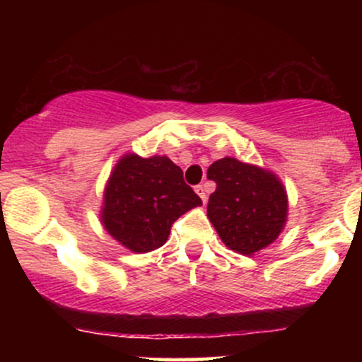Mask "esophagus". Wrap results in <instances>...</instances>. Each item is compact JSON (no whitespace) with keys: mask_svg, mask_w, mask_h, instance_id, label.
Wrapping results in <instances>:
<instances>
[{"mask_svg":"<svg viewBox=\"0 0 362 362\" xmlns=\"http://www.w3.org/2000/svg\"><path fill=\"white\" fill-rule=\"evenodd\" d=\"M195 192L199 194V197L202 199V202L207 201V190H206V185H197L195 187Z\"/></svg>","mask_w":362,"mask_h":362,"instance_id":"obj_1","label":"esophagus"}]
</instances>
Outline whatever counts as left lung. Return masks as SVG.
I'll return each instance as SVG.
<instances>
[{
	"label": "left lung",
	"instance_id": "1",
	"mask_svg": "<svg viewBox=\"0 0 362 362\" xmlns=\"http://www.w3.org/2000/svg\"><path fill=\"white\" fill-rule=\"evenodd\" d=\"M216 182L207 218L231 250L253 255L281 235L288 219V194L269 170L221 158L207 170Z\"/></svg>",
	"mask_w": 362,
	"mask_h": 362
}]
</instances>
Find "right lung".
Wrapping results in <instances>:
<instances>
[{
  "instance_id": "obj_1",
  "label": "right lung",
  "mask_w": 362,
  "mask_h": 362,
  "mask_svg": "<svg viewBox=\"0 0 362 362\" xmlns=\"http://www.w3.org/2000/svg\"><path fill=\"white\" fill-rule=\"evenodd\" d=\"M202 201L167 156L127 153L112 170L103 192L102 223L114 240L136 253L156 250L172 224Z\"/></svg>"
}]
</instances>
